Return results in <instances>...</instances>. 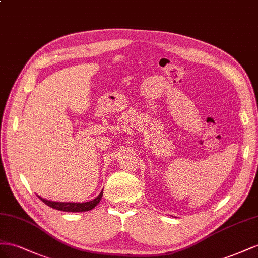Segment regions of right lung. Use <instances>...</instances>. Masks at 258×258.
I'll list each match as a JSON object with an SVG mask.
<instances>
[{
  "instance_id": "right-lung-1",
  "label": "right lung",
  "mask_w": 258,
  "mask_h": 258,
  "mask_svg": "<svg viewBox=\"0 0 258 258\" xmlns=\"http://www.w3.org/2000/svg\"><path fill=\"white\" fill-rule=\"evenodd\" d=\"M41 201H43L46 205H48L49 208H53L55 210L58 211H62V212H86V211H91L93 210L96 205L100 202L101 197H102V191L92 201L88 202H57V201H50V200H46V199H43L42 197L38 196Z\"/></svg>"
}]
</instances>
